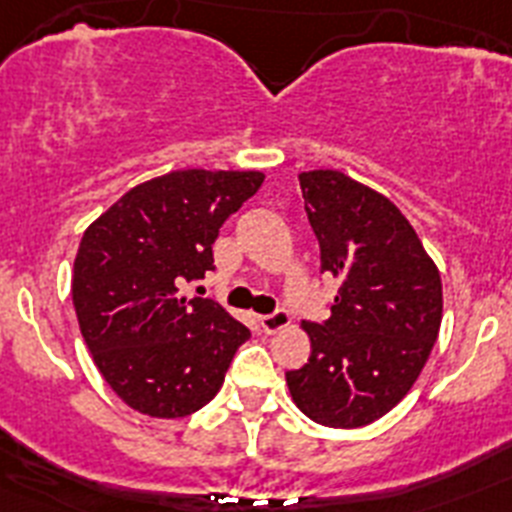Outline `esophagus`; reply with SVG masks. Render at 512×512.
Wrapping results in <instances>:
<instances>
[{"mask_svg":"<svg viewBox=\"0 0 512 512\" xmlns=\"http://www.w3.org/2000/svg\"><path fill=\"white\" fill-rule=\"evenodd\" d=\"M289 323H292V318H289L287 310H277V312H271V315H259V325L266 330V333H277V330L287 328Z\"/></svg>","mask_w":512,"mask_h":512,"instance_id":"1","label":"esophagus"}]
</instances>
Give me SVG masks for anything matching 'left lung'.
<instances>
[{
	"label": "left lung",
	"mask_w": 512,
	"mask_h": 512,
	"mask_svg": "<svg viewBox=\"0 0 512 512\" xmlns=\"http://www.w3.org/2000/svg\"><path fill=\"white\" fill-rule=\"evenodd\" d=\"M320 271L341 279L325 323H302L310 359L287 372L310 420L361 428L408 395L438 338L441 274L384 194L333 169L300 174Z\"/></svg>",
	"instance_id": "obj_1"
}]
</instances>
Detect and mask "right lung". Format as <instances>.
Masks as SVG:
<instances>
[{
  "mask_svg": "<svg viewBox=\"0 0 512 512\" xmlns=\"http://www.w3.org/2000/svg\"><path fill=\"white\" fill-rule=\"evenodd\" d=\"M264 184L261 171L184 169L125 192L79 243L71 279L81 336L104 382L151 418L197 413L251 330L182 287L205 279L212 243Z\"/></svg>",
  "mask_w": 512,
  "mask_h": 512,
  "instance_id": "obj_1",
  "label": "right lung"
}]
</instances>
